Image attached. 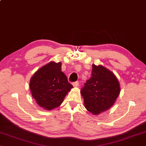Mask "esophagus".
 I'll return each instance as SVG.
<instances>
[{
  "mask_svg": "<svg viewBox=\"0 0 146 146\" xmlns=\"http://www.w3.org/2000/svg\"><path fill=\"white\" fill-rule=\"evenodd\" d=\"M73 86L74 87H77L78 86V82H75L73 83Z\"/></svg>",
  "mask_w": 146,
  "mask_h": 146,
  "instance_id": "1",
  "label": "esophagus"
}]
</instances>
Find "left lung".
Segmentation results:
<instances>
[{
	"label": "left lung",
	"mask_w": 146,
	"mask_h": 146,
	"mask_svg": "<svg viewBox=\"0 0 146 146\" xmlns=\"http://www.w3.org/2000/svg\"><path fill=\"white\" fill-rule=\"evenodd\" d=\"M84 106L94 115H98L112 107L120 93L117 77L101 65L92 64V77L80 90Z\"/></svg>",
	"instance_id": "left-lung-1"
}]
</instances>
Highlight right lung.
I'll list each match as a JSON object with an SVG mask.
<instances>
[{"label":"right lung","mask_w":146,"mask_h":146,"mask_svg":"<svg viewBox=\"0 0 146 146\" xmlns=\"http://www.w3.org/2000/svg\"><path fill=\"white\" fill-rule=\"evenodd\" d=\"M61 67V62H50L36 71L30 80L32 96L45 110H50L59 106L73 88Z\"/></svg>","instance_id":"obj_1"}]
</instances>
